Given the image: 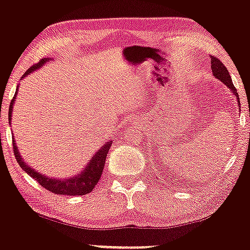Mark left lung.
<instances>
[{"instance_id": "1", "label": "left lung", "mask_w": 250, "mask_h": 250, "mask_svg": "<svg viewBox=\"0 0 250 250\" xmlns=\"http://www.w3.org/2000/svg\"><path fill=\"white\" fill-rule=\"evenodd\" d=\"M210 65H211V71H213V75L216 77L219 81L225 83L227 87L230 89L231 93L235 94V96H236V99H237V102H239V107H241L239 95H237L236 89H235V87H234L233 81H231V77H230V75H229V71L225 67V64H223V63L221 62L219 59H217V57L210 56Z\"/></svg>"}]
</instances>
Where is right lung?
I'll return each instance as SVG.
<instances>
[{"instance_id": "obj_1", "label": "right lung", "mask_w": 250, "mask_h": 250, "mask_svg": "<svg viewBox=\"0 0 250 250\" xmlns=\"http://www.w3.org/2000/svg\"><path fill=\"white\" fill-rule=\"evenodd\" d=\"M48 61H49V59H42L39 63H36L35 65H33V67H30L29 69L25 71L22 77L29 75L30 73H33V71L39 69L40 67H42V65ZM17 89H16L15 96H14V99L11 100L10 105H9V123L11 120V110H13V104H14V101H15ZM13 146H14V154H15L16 161L20 165V167L23 169L29 176L33 177V179H35L43 188H45L47 190H49L51 193L57 194V195H70V196H76V195H84V194L90 193V191L94 189V187L97 185L100 177H101L103 168H104L105 157H107L109 149L111 147V141L105 143L103 147H101V149H99V150L96 151V154L94 155L93 159L90 160V162L88 163V166L84 168V170H83L82 173H80L79 175H76V176L74 177H70V179H64V180L54 179V177H48V176H44L43 174L37 173L36 170H34L30 166H28L27 163L22 160V156L20 155L19 149H17L16 143L14 140H13Z\"/></svg>"}]
</instances>
